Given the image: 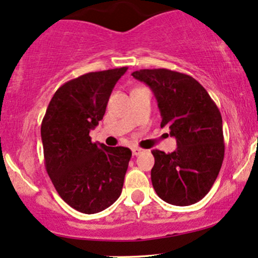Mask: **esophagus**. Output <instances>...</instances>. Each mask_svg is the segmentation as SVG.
I'll list each match as a JSON object with an SVG mask.
<instances>
[{
  "label": "esophagus",
  "mask_w": 258,
  "mask_h": 258,
  "mask_svg": "<svg viewBox=\"0 0 258 258\" xmlns=\"http://www.w3.org/2000/svg\"><path fill=\"white\" fill-rule=\"evenodd\" d=\"M140 153H142V148H139V147H134V148H132V155H134V156H139Z\"/></svg>",
  "instance_id": "obj_1"
}]
</instances>
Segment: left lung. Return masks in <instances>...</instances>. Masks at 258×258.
I'll list each match as a JSON object with an SVG mask.
<instances>
[{"mask_svg":"<svg viewBox=\"0 0 258 258\" xmlns=\"http://www.w3.org/2000/svg\"><path fill=\"white\" fill-rule=\"evenodd\" d=\"M152 90L161 127L167 126L177 148L153 150L151 181L167 204L189 206L204 199L215 183L225 156L222 117L204 86L194 77L167 69L132 72Z\"/></svg>","mask_w":258,"mask_h":258,"instance_id":"1","label":"left lung"}]
</instances>
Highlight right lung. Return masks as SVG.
I'll return each mask as SVG.
<instances>
[{
	"mask_svg": "<svg viewBox=\"0 0 258 258\" xmlns=\"http://www.w3.org/2000/svg\"><path fill=\"white\" fill-rule=\"evenodd\" d=\"M127 67L88 72L63 83L49 101L41 124L47 173L61 199L82 213H97L116 201L132 152L91 141L90 131Z\"/></svg>",
	"mask_w": 258,
	"mask_h": 258,
	"instance_id": "right-lung-1",
	"label": "right lung"
}]
</instances>
